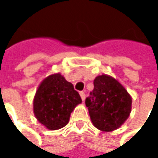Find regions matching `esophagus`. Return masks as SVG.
<instances>
[{"label":"esophagus","instance_id":"obj_1","mask_svg":"<svg viewBox=\"0 0 158 158\" xmlns=\"http://www.w3.org/2000/svg\"><path fill=\"white\" fill-rule=\"evenodd\" d=\"M79 95H80V97H81V100L84 102L85 97H86V96H85V92H84V91H80V92H79Z\"/></svg>","mask_w":158,"mask_h":158}]
</instances>
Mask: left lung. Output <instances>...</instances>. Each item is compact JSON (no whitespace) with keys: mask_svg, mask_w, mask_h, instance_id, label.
Returning <instances> with one entry per match:
<instances>
[{"mask_svg":"<svg viewBox=\"0 0 158 158\" xmlns=\"http://www.w3.org/2000/svg\"><path fill=\"white\" fill-rule=\"evenodd\" d=\"M93 84L94 89L85 101L91 122L99 130L113 131L129 117L132 99L127 90L111 77L98 76Z\"/></svg>","mask_w":158,"mask_h":158,"instance_id":"1","label":"left lung"}]
</instances>
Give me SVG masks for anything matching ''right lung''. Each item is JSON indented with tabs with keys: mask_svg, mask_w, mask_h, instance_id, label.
<instances>
[{
	"mask_svg": "<svg viewBox=\"0 0 158 158\" xmlns=\"http://www.w3.org/2000/svg\"><path fill=\"white\" fill-rule=\"evenodd\" d=\"M81 102L79 92L60 74L43 80L34 99V112L49 130H57L69 121L70 113Z\"/></svg>",
	"mask_w": 158,
	"mask_h": 158,
	"instance_id": "obj_1",
	"label": "right lung"
}]
</instances>
